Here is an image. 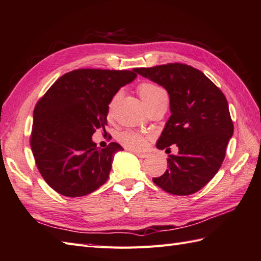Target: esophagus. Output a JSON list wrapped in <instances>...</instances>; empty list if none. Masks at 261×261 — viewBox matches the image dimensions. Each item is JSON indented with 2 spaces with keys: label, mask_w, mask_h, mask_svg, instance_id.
Wrapping results in <instances>:
<instances>
[{
  "label": "esophagus",
  "mask_w": 261,
  "mask_h": 261,
  "mask_svg": "<svg viewBox=\"0 0 261 261\" xmlns=\"http://www.w3.org/2000/svg\"><path fill=\"white\" fill-rule=\"evenodd\" d=\"M135 154L139 158H141V159H144V158L148 156V153H142V152H135Z\"/></svg>",
  "instance_id": "1"
}]
</instances>
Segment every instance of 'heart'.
<instances>
[{
	"label": "heart",
	"mask_w": 261,
	"mask_h": 261,
	"mask_svg": "<svg viewBox=\"0 0 261 261\" xmlns=\"http://www.w3.org/2000/svg\"><path fill=\"white\" fill-rule=\"evenodd\" d=\"M138 93L140 98H141L142 102L144 103L145 108L150 106L152 102H154L156 99H159L162 95H165V92L159 88L158 86L150 84V83H143L138 87ZM119 97V93L111 99V101L108 106V115L110 116L113 110V107H115L116 100ZM119 141L121 142L126 148L136 151H141L146 148V144H148V139L145 136L141 135V133L133 132V131H123L119 135Z\"/></svg>",
	"instance_id": "b5f03b06"
}]
</instances>
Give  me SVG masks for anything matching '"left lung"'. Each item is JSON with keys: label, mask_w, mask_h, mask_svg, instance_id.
Here are the masks:
<instances>
[{"label": "left lung", "mask_w": 261, "mask_h": 261, "mask_svg": "<svg viewBox=\"0 0 261 261\" xmlns=\"http://www.w3.org/2000/svg\"><path fill=\"white\" fill-rule=\"evenodd\" d=\"M136 72L162 86L170 96L171 116L156 148H178L177 155L168 159L169 169L153 182L173 195L193 194L215 176L233 133L224 93L202 71L185 64L136 68Z\"/></svg>", "instance_id": "left-lung-1"}]
</instances>
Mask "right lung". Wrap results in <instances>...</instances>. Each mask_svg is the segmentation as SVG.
<instances>
[{"instance_id": "add662e5", "label": "right lung", "mask_w": 261, "mask_h": 261, "mask_svg": "<svg viewBox=\"0 0 261 261\" xmlns=\"http://www.w3.org/2000/svg\"><path fill=\"white\" fill-rule=\"evenodd\" d=\"M130 70L77 69L57 79L33 113L31 146L45 182L59 194L79 197L107 182L113 156L123 148L92 141L107 125L108 106L121 87L136 79Z\"/></svg>"}]
</instances>
